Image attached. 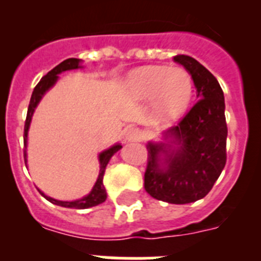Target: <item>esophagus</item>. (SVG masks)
I'll use <instances>...</instances> for the list:
<instances>
[{"label": "esophagus", "instance_id": "34e87169", "mask_svg": "<svg viewBox=\"0 0 261 261\" xmlns=\"http://www.w3.org/2000/svg\"><path fill=\"white\" fill-rule=\"evenodd\" d=\"M124 140L126 142H135L141 140V132L137 128H128L124 133Z\"/></svg>", "mask_w": 261, "mask_h": 261}]
</instances>
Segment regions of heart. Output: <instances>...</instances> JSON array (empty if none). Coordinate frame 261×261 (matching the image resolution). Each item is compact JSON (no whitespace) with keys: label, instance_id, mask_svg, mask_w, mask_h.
Returning a JSON list of instances; mask_svg holds the SVG:
<instances>
[{"label":"heart","instance_id":"heart-1","mask_svg":"<svg viewBox=\"0 0 261 261\" xmlns=\"http://www.w3.org/2000/svg\"><path fill=\"white\" fill-rule=\"evenodd\" d=\"M126 91L136 100H150L154 116L161 121L180 117L192 99V80L181 68L149 66L132 71Z\"/></svg>","mask_w":261,"mask_h":261}]
</instances>
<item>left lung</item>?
<instances>
[{
  "mask_svg": "<svg viewBox=\"0 0 261 261\" xmlns=\"http://www.w3.org/2000/svg\"><path fill=\"white\" fill-rule=\"evenodd\" d=\"M174 61L191 74L200 99L163 141L147 142L145 190L170 204L195 202L208 195L226 165L225 98L217 78L197 60L177 55Z\"/></svg>",
  "mask_w": 261,
  "mask_h": 261,
  "instance_id": "obj_1",
  "label": "left lung"
}]
</instances>
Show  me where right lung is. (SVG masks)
I'll return each mask as SVG.
<instances>
[{
	"mask_svg": "<svg viewBox=\"0 0 261 261\" xmlns=\"http://www.w3.org/2000/svg\"><path fill=\"white\" fill-rule=\"evenodd\" d=\"M82 60L80 59H68L65 61H62L61 64L53 68L52 70L48 71L44 77L41 78L40 82L35 86L34 91H32L31 100H30L29 110H27V117H26V123H24V135H23V141H24V162H26L27 167V138H29V129L30 124H31L32 115L35 112V108L38 107V105L40 103L41 98L45 95L48 90L52 89L55 85H56L57 80H59V74H61L62 71L66 70H74V69H81L84 66L81 65ZM121 145L115 144L111 147L103 150L102 153H99L98 159H99V175L98 179H96L95 184H94L93 190L90 191L89 195L84 196L82 199L74 200V201H61V200H56L53 197H49V196L45 195L44 192H41L39 190V192L41 193V196H44L45 199L49 202L55 205H59V206H64V208H74V209H87L91 208V206H96V205L102 204V202L106 201L107 199V192H106L105 184H103V176H105L106 167H107L110 159L112 158L116 151H119L121 149Z\"/></svg>",
	"mask_w": 261,
	"mask_h": 261,
	"instance_id": "right-lung-1",
	"label": "right lung"
}]
</instances>
